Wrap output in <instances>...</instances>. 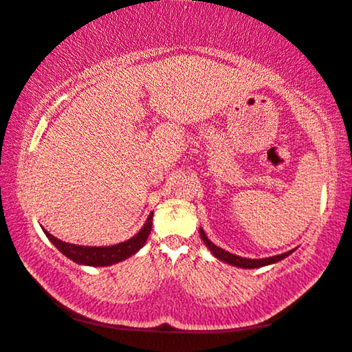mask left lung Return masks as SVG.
I'll list each match as a JSON object with an SVG mask.
<instances>
[{
	"instance_id": "left-lung-1",
	"label": "left lung",
	"mask_w": 352,
	"mask_h": 352,
	"mask_svg": "<svg viewBox=\"0 0 352 352\" xmlns=\"http://www.w3.org/2000/svg\"><path fill=\"white\" fill-rule=\"evenodd\" d=\"M199 235L201 239L204 241V244L207 245L210 252L213 254V256H217L218 260L221 261H226L227 264H232V266H236V267H243V269H258V267H263V266H267V264H274V263H278L281 261L283 258H286L292 254L294 250H289L285 252V254L281 255H275V256H269V258H261V260H252V258H243V256H238V255H233L230 252H226L224 249L218 248V245H214L210 239L207 238L206 232L199 229Z\"/></svg>"
}]
</instances>
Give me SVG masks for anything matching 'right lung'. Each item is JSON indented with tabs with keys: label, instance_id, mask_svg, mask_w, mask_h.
I'll use <instances>...</instances> for the list:
<instances>
[{
	"label": "right lung",
	"instance_id": "1",
	"mask_svg": "<svg viewBox=\"0 0 352 352\" xmlns=\"http://www.w3.org/2000/svg\"><path fill=\"white\" fill-rule=\"evenodd\" d=\"M151 226H153V213H150L146 223L139 230L138 235L129 238L128 241H123L114 245H107V248H89V245H77V244L65 243L61 241V239L52 236L47 230L43 229V232L46 233L49 241H51L55 248L61 252V254L69 258V260H72L74 263L85 264V266L100 267V266H111V264L126 260V258L134 255L139 249L144 248L148 236H150Z\"/></svg>",
	"mask_w": 352,
	"mask_h": 352
}]
</instances>
